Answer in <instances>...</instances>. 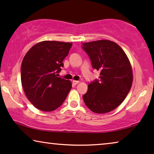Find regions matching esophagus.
Segmentation results:
<instances>
[{"label": "esophagus", "mask_w": 154, "mask_h": 154, "mask_svg": "<svg viewBox=\"0 0 154 154\" xmlns=\"http://www.w3.org/2000/svg\"><path fill=\"white\" fill-rule=\"evenodd\" d=\"M72 83H73L74 85H76L77 84L79 83V81H72Z\"/></svg>", "instance_id": "obj_1"}]
</instances>
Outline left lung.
I'll list each match as a JSON object with an SVG mask.
<instances>
[{
    "instance_id": "obj_1",
    "label": "left lung",
    "mask_w": 154,
    "mask_h": 154,
    "mask_svg": "<svg viewBox=\"0 0 154 154\" xmlns=\"http://www.w3.org/2000/svg\"><path fill=\"white\" fill-rule=\"evenodd\" d=\"M82 48L100 71L99 80L88 85L83 96L86 106L97 113L110 112L123 102L132 84V70L123 49L108 40L83 43Z\"/></svg>"
}]
</instances>
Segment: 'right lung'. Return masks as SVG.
<instances>
[{"label": "right lung", "instance_id": "1", "mask_svg": "<svg viewBox=\"0 0 154 154\" xmlns=\"http://www.w3.org/2000/svg\"><path fill=\"white\" fill-rule=\"evenodd\" d=\"M72 43L42 41L27 52L21 66V81L26 97L40 110L52 111L64 102L70 81L57 77Z\"/></svg>", "mask_w": 154, "mask_h": 154}]
</instances>
